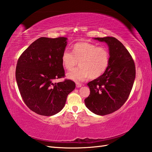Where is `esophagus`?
<instances>
[{"mask_svg": "<svg viewBox=\"0 0 152 152\" xmlns=\"http://www.w3.org/2000/svg\"><path fill=\"white\" fill-rule=\"evenodd\" d=\"M82 86V85L80 83H76V87L77 88H80V87H81Z\"/></svg>", "mask_w": 152, "mask_h": 152, "instance_id": "34e87169", "label": "esophagus"}]
</instances>
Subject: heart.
<instances>
[{
    "mask_svg": "<svg viewBox=\"0 0 152 152\" xmlns=\"http://www.w3.org/2000/svg\"><path fill=\"white\" fill-rule=\"evenodd\" d=\"M63 66L72 70L77 64L79 67L67 74V78L75 81H82L88 77L96 79L102 75L110 63V52L105 46H98L89 42L77 43L73 52L65 50L62 55Z\"/></svg>",
    "mask_w": 152,
    "mask_h": 152,
    "instance_id": "b5f03b06",
    "label": "heart"
}]
</instances>
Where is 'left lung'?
<instances>
[{
    "label": "left lung",
    "mask_w": 152,
    "mask_h": 152,
    "mask_svg": "<svg viewBox=\"0 0 152 152\" xmlns=\"http://www.w3.org/2000/svg\"><path fill=\"white\" fill-rule=\"evenodd\" d=\"M109 48L110 63L102 75L87 84L90 90L86 107L97 115L115 112L126 103L135 78V65L124 45L114 37L96 38Z\"/></svg>",
    "instance_id": "left-lung-1"
}]
</instances>
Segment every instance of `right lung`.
I'll return each instance as SVG.
<instances>
[{
  "label": "right lung",
  "mask_w": 152,
  "mask_h": 152,
  "mask_svg": "<svg viewBox=\"0 0 152 152\" xmlns=\"http://www.w3.org/2000/svg\"><path fill=\"white\" fill-rule=\"evenodd\" d=\"M67 38L42 37L34 42L18 60L15 78L23 102L33 112L53 116L64 107L67 95L75 88L69 79L55 83L65 77L62 55Z\"/></svg>",
  "instance_id": "obj_1"
}]
</instances>
